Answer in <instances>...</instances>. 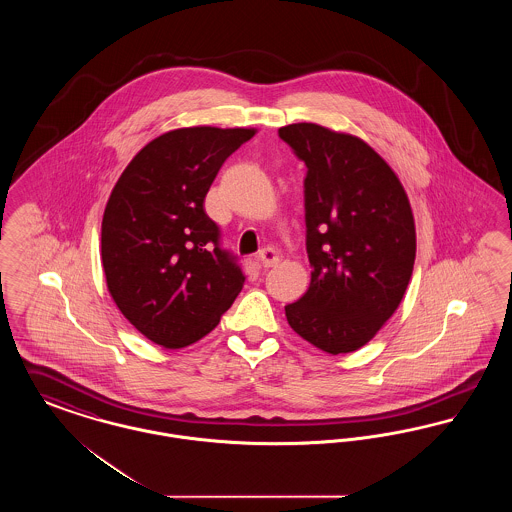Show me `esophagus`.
I'll list each match as a JSON object with an SVG mask.
<instances>
[{
	"mask_svg": "<svg viewBox=\"0 0 512 512\" xmlns=\"http://www.w3.org/2000/svg\"><path fill=\"white\" fill-rule=\"evenodd\" d=\"M259 261H261V265L265 268L274 267V265H278L280 255H278L276 249L265 247V249H261V253H259Z\"/></svg>",
	"mask_w": 512,
	"mask_h": 512,
	"instance_id": "1",
	"label": "esophagus"
}]
</instances>
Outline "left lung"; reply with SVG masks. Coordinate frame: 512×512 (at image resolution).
<instances>
[{
	"mask_svg": "<svg viewBox=\"0 0 512 512\" xmlns=\"http://www.w3.org/2000/svg\"><path fill=\"white\" fill-rule=\"evenodd\" d=\"M278 136L307 167L311 286L286 305L303 340L340 355L363 347L399 307L416 255L413 211L390 165L351 134L313 122Z\"/></svg>",
	"mask_w": 512,
	"mask_h": 512,
	"instance_id": "1",
	"label": "left lung"
}]
</instances>
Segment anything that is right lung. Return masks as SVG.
<instances>
[{
	"label": "right lung",
	"mask_w": 512,
	"mask_h": 512,
	"mask_svg": "<svg viewBox=\"0 0 512 512\" xmlns=\"http://www.w3.org/2000/svg\"><path fill=\"white\" fill-rule=\"evenodd\" d=\"M253 128L194 126L149 142L124 169L101 222V263L124 318L180 349L207 336L242 292L238 257L220 245L205 195Z\"/></svg>",
	"instance_id": "1"
}]
</instances>
